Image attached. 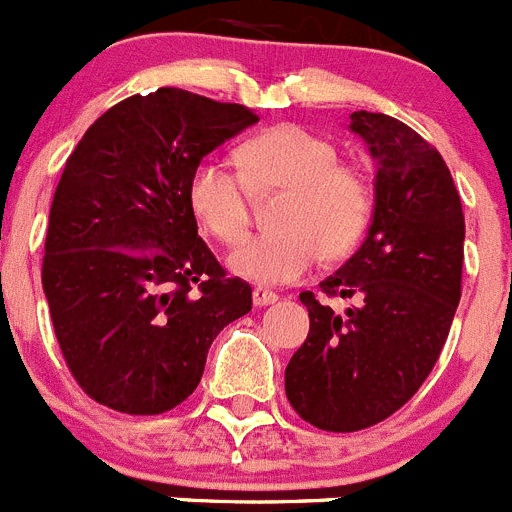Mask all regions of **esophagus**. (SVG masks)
<instances>
[{"mask_svg": "<svg viewBox=\"0 0 512 512\" xmlns=\"http://www.w3.org/2000/svg\"><path fill=\"white\" fill-rule=\"evenodd\" d=\"M277 300H279V295H277V292H271V289H266V287L253 289V305H256V307L274 305Z\"/></svg>", "mask_w": 512, "mask_h": 512, "instance_id": "34e87169", "label": "esophagus"}]
</instances>
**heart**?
Masks as SVG:
<instances>
[{
	"instance_id": "b5f03b06",
	"label": "heart",
	"mask_w": 512,
	"mask_h": 512,
	"mask_svg": "<svg viewBox=\"0 0 512 512\" xmlns=\"http://www.w3.org/2000/svg\"><path fill=\"white\" fill-rule=\"evenodd\" d=\"M243 171L205 156L189 174L187 200L197 223L225 246L246 235L251 202L284 192L271 212L277 230L248 238L230 256V269L259 284L305 277L320 256L343 259L364 238L374 215V187L361 169L343 164L330 138L277 125L241 148Z\"/></svg>"
}]
</instances>
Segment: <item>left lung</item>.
I'll list each match as a JSON object with an SVG mask.
<instances>
[{
    "instance_id": "obj_1",
    "label": "left lung",
    "mask_w": 512,
    "mask_h": 512,
    "mask_svg": "<svg viewBox=\"0 0 512 512\" xmlns=\"http://www.w3.org/2000/svg\"><path fill=\"white\" fill-rule=\"evenodd\" d=\"M348 128L377 166L374 217L320 292L354 305L338 315L302 292L310 333L284 372L295 413L333 433L382 423L420 390L449 338L464 266V212L441 153L382 112H354Z\"/></svg>"
}]
</instances>
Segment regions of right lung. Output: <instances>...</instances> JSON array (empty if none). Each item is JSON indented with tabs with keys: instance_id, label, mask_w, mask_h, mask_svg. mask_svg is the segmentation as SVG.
<instances>
[{
	"instance_id": "1",
	"label": "right lung",
	"mask_w": 512,
	"mask_h": 512,
	"mask_svg": "<svg viewBox=\"0 0 512 512\" xmlns=\"http://www.w3.org/2000/svg\"><path fill=\"white\" fill-rule=\"evenodd\" d=\"M259 122L243 104L187 89L133 94L66 158L45 233L43 292L69 372L94 402L158 415L187 400L207 348L251 310L197 235V161Z\"/></svg>"
}]
</instances>
